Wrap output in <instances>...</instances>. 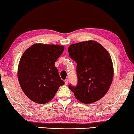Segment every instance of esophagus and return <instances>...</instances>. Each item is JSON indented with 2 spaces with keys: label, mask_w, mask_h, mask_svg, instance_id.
<instances>
[{
  "label": "esophagus",
  "mask_w": 134,
  "mask_h": 134,
  "mask_svg": "<svg viewBox=\"0 0 134 134\" xmlns=\"http://www.w3.org/2000/svg\"><path fill=\"white\" fill-rule=\"evenodd\" d=\"M68 81H69V80H68V79H66V80H65V81H64V82H65V84H68Z\"/></svg>",
  "instance_id": "obj_1"
}]
</instances>
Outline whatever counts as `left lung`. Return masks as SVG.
Segmentation results:
<instances>
[{
	"label": "left lung",
	"instance_id": "1",
	"mask_svg": "<svg viewBox=\"0 0 134 134\" xmlns=\"http://www.w3.org/2000/svg\"><path fill=\"white\" fill-rule=\"evenodd\" d=\"M69 56L77 63L78 85L69 87L82 103L97 101L108 92L114 77V67L106 49L95 41L70 45Z\"/></svg>",
	"mask_w": 134,
	"mask_h": 134
}]
</instances>
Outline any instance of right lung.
Segmentation results:
<instances>
[{"mask_svg":"<svg viewBox=\"0 0 134 134\" xmlns=\"http://www.w3.org/2000/svg\"><path fill=\"white\" fill-rule=\"evenodd\" d=\"M64 50L63 46L35 44L20 58L18 76L25 95L37 104H44L53 98L64 84L54 63Z\"/></svg>","mask_w":134,"mask_h":134,"instance_id":"right-lung-1","label":"right lung"}]
</instances>
